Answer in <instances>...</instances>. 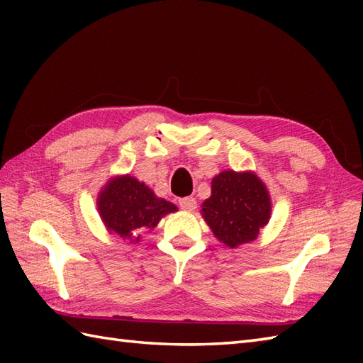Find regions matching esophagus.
<instances>
[{"label":"esophagus","instance_id":"esophagus-1","mask_svg":"<svg viewBox=\"0 0 363 363\" xmlns=\"http://www.w3.org/2000/svg\"><path fill=\"white\" fill-rule=\"evenodd\" d=\"M179 207L182 211L187 212H194L196 209V199L194 196H187L179 199Z\"/></svg>","mask_w":363,"mask_h":363}]
</instances>
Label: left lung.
Instances as JSON below:
<instances>
[{
    "label": "left lung",
    "mask_w": 363,
    "mask_h": 363,
    "mask_svg": "<svg viewBox=\"0 0 363 363\" xmlns=\"http://www.w3.org/2000/svg\"><path fill=\"white\" fill-rule=\"evenodd\" d=\"M269 196L252 173L223 172L213 177L212 195L203 203V217L215 237L235 248L252 242L269 220Z\"/></svg>",
    "instance_id": "1"
}]
</instances>
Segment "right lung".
<instances>
[{
	"instance_id": "right-lung-1",
	"label": "right lung",
	"mask_w": 363,
	"mask_h": 363,
	"mask_svg": "<svg viewBox=\"0 0 363 363\" xmlns=\"http://www.w3.org/2000/svg\"><path fill=\"white\" fill-rule=\"evenodd\" d=\"M98 209L109 230L125 238L152 229L164 215L174 212L176 206L157 198L135 177L121 176L104 187Z\"/></svg>"
}]
</instances>
